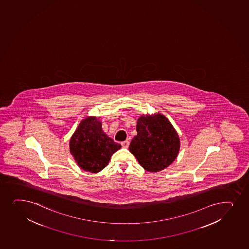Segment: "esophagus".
Masks as SVG:
<instances>
[{"instance_id": "1", "label": "esophagus", "mask_w": 249, "mask_h": 249, "mask_svg": "<svg viewBox=\"0 0 249 249\" xmlns=\"http://www.w3.org/2000/svg\"><path fill=\"white\" fill-rule=\"evenodd\" d=\"M122 146L124 147V148H127L129 146V142L128 141H124L122 142Z\"/></svg>"}]
</instances>
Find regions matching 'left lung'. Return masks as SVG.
Wrapping results in <instances>:
<instances>
[{
	"mask_svg": "<svg viewBox=\"0 0 249 249\" xmlns=\"http://www.w3.org/2000/svg\"><path fill=\"white\" fill-rule=\"evenodd\" d=\"M137 131L129 151L145 171L158 172L172 164L179 153L180 142L164 115H142L137 120Z\"/></svg>",
	"mask_w": 249,
	"mask_h": 249,
	"instance_id": "left-lung-1",
	"label": "left lung"
}]
</instances>
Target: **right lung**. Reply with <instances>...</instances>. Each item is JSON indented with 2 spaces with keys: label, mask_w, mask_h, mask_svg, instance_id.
I'll use <instances>...</instances> for the list:
<instances>
[{
  "label": "right lung",
  "mask_w": 249,
  "mask_h": 249,
  "mask_svg": "<svg viewBox=\"0 0 249 249\" xmlns=\"http://www.w3.org/2000/svg\"><path fill=\"white\" fill-rule=\"evenodd\" d=\"M121 147L103 131L102 123L95 117L82 121L70 142V152L78 166L91 173L106 167L112 154Z\"/></svg>",
  "instance_id": "right-lung-1"
}]
</instances>
